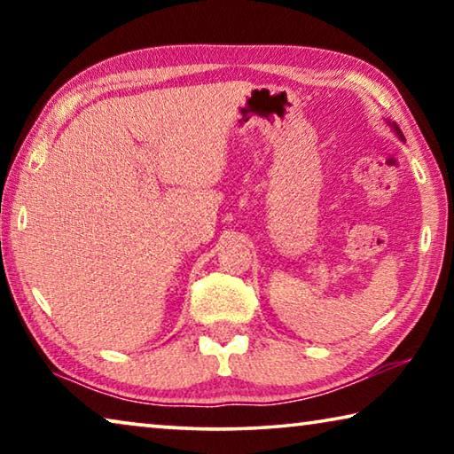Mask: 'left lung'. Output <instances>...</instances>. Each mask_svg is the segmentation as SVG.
<instances>
[{
    "mask_svg": "<svg viewBox=\"0 0 454 454\" xmlns=\"http://www.w3.org/2000/svg\"><path fill=\"white\" fill-rule=\"evenodd\" d=\"M390 126H393V129H395V132H396V136L401 137V140H404V136H403V132H401V128H398L396 124H390Z\"/></svg>",
    "mask_w": 454,
    "mask_h": 454,
    "instance_id": "obj_1",
    "label": "left lung"
}]
</instances>
